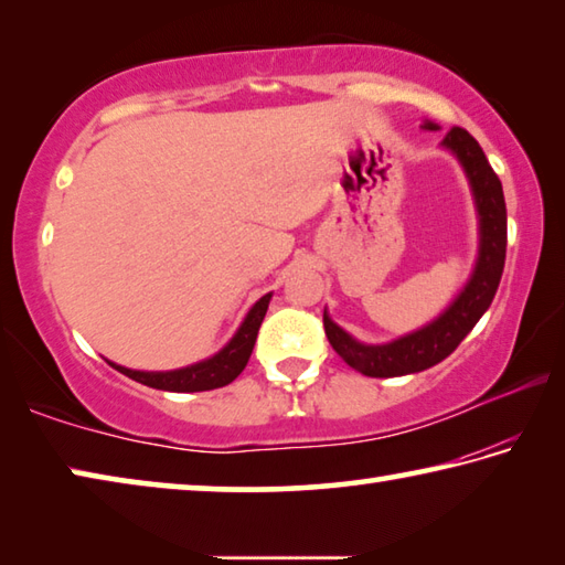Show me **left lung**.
Masks as SVG:
<instances>
[{"instance_id":"obj_1","label":"left lung","mask_w":565,"mask_h":565,"mask_svg":"<svg viewBox=\"0 0 565 565\" xmlns=\"http://www.w3.org/2000/svg\"><path fill=\"white\" fill-rule=\"evenodd\" d=\"M426 127L436 129L434 124H426ZM444 145L461 159L466 174L471 179L478 216H481V252H478L476 271L446 313L428 323L426 329L408 333L394 343H384V347L359 343L323 313V329H327L333 351L363 376L388 379L436 366L468 337V331L491 306L501 284L505 264V199L501 179L495 177L483 149L466 129L454 127L446 134Z\"/></svg>"}]
</instances>
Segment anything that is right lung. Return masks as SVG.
<instances>
[{
	"instance_id": "1",
	"label": "right lung",
	"mask_w": 565,
	"mask_h": 565,
	"mask_svg": "<svg viewBox=\"0 0 565 565\" xmlns=\"http://www.w3.org/2000/svg\"><path fill=\"white\" fill-rule=\"evenodd\" d=\"M269 299L271 294H266L254 303V309L248 311V317L244 319L242 329L236 331V337L228 341V347L218 351L214 359L194 363V366H186L179 371H131V369L117 366V363H111V366L121 371L124 376L139 381V384L161 388V391H177V394H189V391H212V388L232 384V381L244 371L248 356H252L256 333H259L266 309H269Z\"/></svg>"
}]
</instances>
